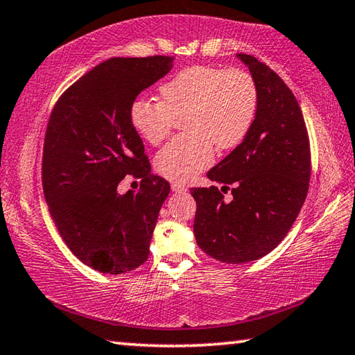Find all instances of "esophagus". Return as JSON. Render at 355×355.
I'll return each mask as SVG.
<instances>
[{
  "label": "esophagus",
  "mask_w": 355,
  "mask_h": 355,
  "mask_svg": "<svg viewBox=\"0 0 355 355\" xmlns=\"http://www.w3.org/2000/svg\"><path fill=\"white\" fill-rule=\"evenodd\" d=\"M171 188H172V191H173V192H178V194H183V192L188 191V188H186V186L180 184V183H172Z\"/></svg>",
  "instance_id": "esophagus-1"
}]
</instances>
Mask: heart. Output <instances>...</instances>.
Segmentation results:
<instances>
[{
	"label": "heart",
	"instance_id": "b5f03b06",
	"mask_svg": "<svg viewBox=\"0 0 355 355\" xmlns=\"http://www.w3.org/2000/svg\"><path fill=\"white\" fill-rule=\"evenodd\" d=\"M161 100L139 98L131 105V123L144 139L158 146L172 133L177 119L188 135L156 155L161 175L186 183L213 163L214 146L232 150L248 136L258 110V87L249 71L196 65L159 87Z\"/></svg>",
	"mask_w": 355,
	"mask_h": 355
}]
</instances>
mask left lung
<instances>
[{
    "label": "left lung",
    "instance_id": "1",
    "mask_svg": "<svg viewBox=\"0 0 355 355\" xmlns=\"http://www.w3.org/2000/svg\"><path fill=\"white\" fill-rule=\"evenodd\" d=\"M236 58L257 83L255 120L244 141L207 173L224 186L191 189L196 241L228 264L258 260L277 248L304 205L311 172L307 128L290 87L257 58ZM227 184H236L232 201L220 192Z\"/></svg>",
    "mask_w": 355,
    "mask_h": 355
}]
</instances>
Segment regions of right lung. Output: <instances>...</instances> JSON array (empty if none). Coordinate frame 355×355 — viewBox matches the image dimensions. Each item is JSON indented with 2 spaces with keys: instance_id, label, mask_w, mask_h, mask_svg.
Returning a JSON list of instances; mask_svg holds the SVG:
<instances>
[{
  "instance_id": "right-lung-1",
  "label": "right lung",
  "mask_w": 355,
  "mask_h": 355,
  "mask_svg": "<svg viewBox=\"0 0 355 355\" xmlns=\"http://www.w3.org/2000/svg\"><path fill=\"white\" fill-rule=\"evenodd\" d=\"M173 58H111L65 91L48 120L42 159L45 200L69 249L92 269L123 274L148 258L169 182L152 175L130 110L169 73ZM127 175L139 193L116 192Z\"/></svg>"
}]
</instances>
